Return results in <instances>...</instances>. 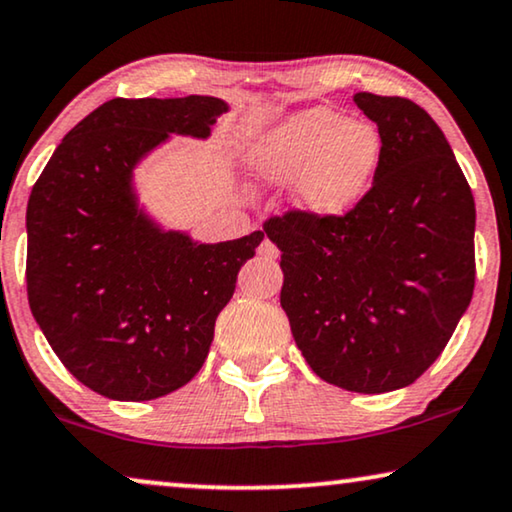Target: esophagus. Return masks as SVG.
<instances>
[{
  "label": "esophagus",
  "mask_w": 512,
  "mask_h": 512,
  "mask_svg": "<svg viewBox=\"0 0 512 512\" xmlns=\"http://www.w3.org/2000/svg\"><path fill=\"white\" fill-rule=\"evenodd\" d=\"M258 256L268 258V261H275V258L279 256V249L270 240H263L261 247H258Z\"/></svg>",
  "instance_id": "esophagus-1"
}]
</instances>
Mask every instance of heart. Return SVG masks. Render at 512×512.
I'll list each match as a JSON object with an SVG mask.
<instances>
[{
  "label": "heart",
  "instance_id": "b5f03b06",
  "mask_svg": "<svg viewBox=\"0 0 512 512\" xmlns=\"http://www.w3.org/2000/svg\"><path fill=\"white\" fill-rule=\"evenodd\" d=\"M382 160L373 123L328 107L303 109L258 139L254 170L268 184H296V209L314 221L340 219L359 205Z\"/></svg>",
  "mask_w": 512,
  "mask_h": 512
}]
</instances>
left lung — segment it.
<instances>
[{
    "instance_id": "obj_1",
    "label": "left lung",
    "mask_w": 512,
    "mask_h": 512,
    "mask_svg": "<svg viewBox=\"0 0 512 512\" xmlns=\"http://www.w3.org/2000/svg\"><path fill=\"white\" fill-rule=\"evenodd\" d=\"M377 125L373 186L340 219L291 209L263 230L282 251L279 303L321 380L384 394L438 359L475 286V202L443 130L405 97L356 93Z\"/></svg>"
}]
</instances>
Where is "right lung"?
<instances>
[{"instance_id":"1","label":"right lung","mask_w":512,"mask_h":512,"mask_svg":"<svg viewBox=\"0 0 512 512\" xmlns=\"http://www.w3.org/2000/svg\"><path fill=\"white\" fill-rule=\"evenodd\" d=\"M228 104L188 95L104 102L74 125L27 202V300L48 345L81 384L153 401L191 382L237 272L263 240L200 244L156 226L132 172L172 135L207 139Z\"/></svg>"}]
</instances>
